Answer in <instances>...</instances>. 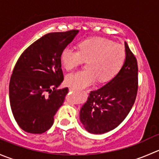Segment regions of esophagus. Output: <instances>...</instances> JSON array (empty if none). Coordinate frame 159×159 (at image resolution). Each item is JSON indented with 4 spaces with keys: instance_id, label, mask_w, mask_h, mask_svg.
I'll list each match as a JSON object with an SVG mask.
<instances>
[{
    "instance_id": "obj_1",
    "label": "esophagus",
    "mask_w": 159,
    "mask_h": 159,
    "mask_svg": "<svg viewBox=\"0 0 159 159\" xmlns=\"http://www.w3.org/2000/svg\"><path fill=\"white\" fill-rule=\"evenodd\" d=\"M69 90H70V91H76V90H75V89H74V88H72V87H70L69 88Z\"/></svg>"
}]
</instances>
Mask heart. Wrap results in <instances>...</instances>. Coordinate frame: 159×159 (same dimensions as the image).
Segmentation results:
<instances>
[{
  "mask_svg": "<svg viewBox=\"0 0 159 159\" xmlns=\"http://www.w3.org/2000/svg\"><path fill=\"white\" fill-rule=\"evenodd\" d=\"M126 51L121 44L104 38H92L82 41L78 50L66 47L61 60L64 68L70 71L87 62V69L70 74L66 83L75 89L87 88L95 82L108 81L116 76L125 62Z\"/></svg>",
  "mask_w": 159,
  "mask_h": 159,
  "instance_id": "1",
  "label": "heart"
}]
</instances>
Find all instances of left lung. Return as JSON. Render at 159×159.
I'll use <instances>...</instances> for the list:
<instances>
[{
  "instance_id": "left-lung-1",
  "label": "left lung",
  "mask_w": 159,
  "mask_h": 159,
  "mask_svg": "<svg viewBox=\"0 0 159 159\" xmlns=\"http://www.w3.org/2000/svg\"><path fill=\"white\" fill-rule=\"evenodd\" d=\"M125 47L126 59L123 68L103 87L91 91L80 111V121L91 134H104L118 127L135 102L138 63L126 42Z\"/></svg>"
}]
</instances>
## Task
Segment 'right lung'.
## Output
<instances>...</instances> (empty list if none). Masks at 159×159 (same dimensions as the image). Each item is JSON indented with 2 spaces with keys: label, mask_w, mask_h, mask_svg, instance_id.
I'll return each mask as SVG.
<instances>
[{
  "label": "right lung",
  "mask_w": 159,
  "mask_h": 159,
  "mask_svg": "<svg viewBox=\"0 0 159 159\" xmlns=\"http://www.w3.org/2000/svg\"><path fill=\"white\" fill-rule=\"evenodd\" d=\"M78 30L52 32L30 44L17 60L9 84L13 115L21 129L42 134L54 123L68 89H57L64 80L61 54Z\"/></svg>",
  "instance_id": "1"
}]
</instances>
